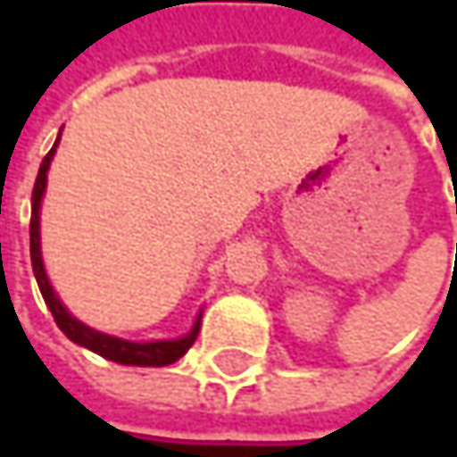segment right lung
I'll list each match as a JSON object with an SVG mask.
<instances>
[{"mask_svg":"<svg viewBox=\"0 0 457 457\" xmlns=\"http://www.w3.org/2000/svg\"><path fill=\"white\" fill-rule=\"evenodd\" d=\"M60 139V137H57ZM54 147L57 142L52 145V150L45 155L42 166H39V174H37V185H34V195H31V264H34V275H37V283H39V291L45 296L46 307L52 312V318L57 322V328L73 341V344H81L92 352H97L100 357L105 360H113V362H121V365H171L177 362L190 346L193 341L198 338V330H201V315L195 320L193 330L177 341H150V344H135V341H124V338H116V336H105L100 330H92L87 328L84 322L73 320L65 307L60 304V299L54 296L49 280H46L45 264H42V248H39V206H42V195H45L46 187V169H49V161L54 155Z\"/></svg>","mask_w":457,"mask_h":457,"instance_id":"right-lung-1","label":"right lung"}]
</instances>
